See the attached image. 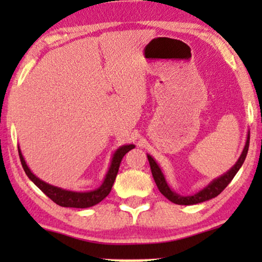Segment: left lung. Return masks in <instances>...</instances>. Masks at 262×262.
Returning <instances> with one entry per match:
<instances>
[{
  "label": "left lung",
  "instance_id": "obj_1",
  "mask_svg": "<svg viewBox=\"0 0 262 262\" xmlns=\"http://www.w3.org/2000/svg\"><path fill=\"white\" fill-rule=\"evenodd\" d=\"M248 148H249V132H248V136H247L245 148H243L241 155H239L238 160L236 161L234 166H232L227 173L221 175L220 178L214 179V180L211 181L206 187H204L202 191L196 192L195 194L193 195H181V194H178L175 191H173V189L169 187V185L167 184V180L166 178H164L163 171L161 170L160 166L156 163V161L154 160V157H151L150 155H146V156H148L150 168H151L154 180H155L157 188L160 189V192L162 193L168 200H170V202L174 204H178V205H194V204H199V203L206 202V200L216 198L220 193L223 192V189L230 184V181L234 179L236 173H237L239 168L242 167V164L246 160L247 152H248Z\"/></svg>",
  "mask_w": 262,
  "mask_h": 262
}]
</instances>
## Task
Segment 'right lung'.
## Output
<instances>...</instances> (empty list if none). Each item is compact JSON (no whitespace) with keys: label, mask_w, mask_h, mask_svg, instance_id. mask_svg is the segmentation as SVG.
<instances>
[{"label":"right lung","mask_w":262,"mask_h":262,"mask_svg":"<svg viewBox=\"0 0 262 262\" xmlns=\"http://www.w3.org/2000/svg\"><path fill=\"white\" fill-rule=\"evenodd\" d=\"M134 148H135L134 144L121 145L116 150V151H114L112 160H111L108 170H107L105 179H103L102 184L99 188L93 189V191H88V192H75V191H68V189L50 185L48 182L42 181L39 178L35 177V175L31 171L30 168H28L26 161H25L23 156V152H21L20 148L17 146V149H19L21 164H23L25 173H26L27 177L30 178V180L33 182L39 189H41V191L44 192L45 194L52 200V202H55L57 205L63 206V207H76V209H85V207L94 206L110 194L111 189H112V186L114 184V180H116L117 178L118 170H119L121 160H123L125 154Z\"/></svg>","instance_id":"right-lung-1"}]
</instances>
